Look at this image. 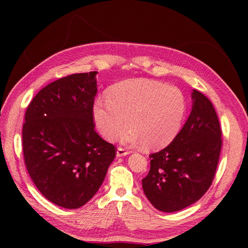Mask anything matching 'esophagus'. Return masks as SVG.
<instances>
[{"label": "esophagus", "instance_id": "obj_1", "mask_svg": "<svg viewBox=\"0 0 248 248\" xmlns=\"http://www.w3.org/2000/svg\"><path fill=\"white\" fill-rule=\"evenodd\" d=\"M130 153V151H128L127 149H124V148H118L117 149V156L118 157H120V156H125V155H129Z\"/></svg>", "mask_w": 248, "mask_h": 248}]
</instances>
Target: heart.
Instances as JSON below:
<instances>
[{"label":"heart","mask_w":248,"mask_h":248,"mask_svg":"<svg viewBox=\"0 0 248 248\" xmlns=\"http://www.w3.org/2000/svg\"><path fill=\"white\" fill-rule=\"evenodd\" d=\"M187 102L175 86L146 78L119 82L108 91V99L99 97L93 106V118L100 136L123 143L142 144L155 150L169 145L182 127Z\"/></svg>","instance_id":"1"}]
</instances>
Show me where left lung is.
Returning <instances> with one entry per match:
<instances>
[{
    "instance_id": "obj_1",
    "label": "left lung",
    "mask_w": 248,
    "mask_h": 248,
    "mask_svg": "<svg viewBox=\"0 0 248 248\" xmlns=\"http://www.w3.org/2000/svg\"><path fill=\"white\" fill-rule=\"evenodd\" d=\"M186 124L170 144L150 155L149 174L142 179L144 195L159 211L175 212L202 197L215 178L222 139L212 103L194 90Z\"/></svg>"
}]
</instances>
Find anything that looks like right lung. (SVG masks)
Listing matches in <instances>:
<instances>
[{
  "label": "right lung",
  "instance_id": "add662e5",
  "mask_svg": "<svg viewBox=\"0 0 248 248\" xmlns=\"http://www.w3.org/2000/svg\"><path fill=\"white\" fill-rule=\"evenodd\" d=\"M97 72L59 78L28 105L23 125L25 164L33 184L59 207L78 209L93 198L116 156L94 130Z\"/></svg>",
  "mask_w": 248,
  "mask_h": 248
}]
</instances>
